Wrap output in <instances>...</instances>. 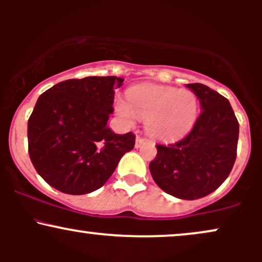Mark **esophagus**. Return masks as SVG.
I'll return each instance as SVG.
<instances>
[{
  "label": "esophagus",
  "mask_w": 262,
  "mask_h": 262,
  "mask_svg": "<svg viewBox=\"0 0 262 262\" xmlns=\"http://www.w3.org/2000/svg\"><path fill=\"white\" fill-rule=\"evenodd\" d=\"M144 143H145V139H143V138L140 137H137V139H135V148H140Z\"/></svg>",
  "instance_id": "esophagus-1"
}]
</instances>
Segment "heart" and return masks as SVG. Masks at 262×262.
I'll return each mask as SVG.
<instances>
[{
	"label": "heart",
	"instance_id": "obj_1",
	"mask_svg": "<svg viewBox=\"0 0 262 262\" xmlns=\"http://www.w3.org/2000/svg\"><path fill=\"white\" fill-rule=\"evenodd\" d=\"M114 111L129 124L137 117L145 122L149 135L159 140H175L193 128L200 112L197 95L189 89L172 86H135L128 101L117 98Z\"/></svg>",
	"mask_w": 262,
	"mask_h": 262
}]
</instances>
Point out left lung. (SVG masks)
<instances>
[{
  "label": "left lung",
  "mask_w": 262,
  "mask_h": 262,
  "mask_svg": "<svg viewBox=\"0 0 262 262\" xmlns=\"http://www.w3.org/2000/svg\"><path fill=\"white\" fill-rule=\"evenodd\" d=\"M186 87L197 95L200 117L181 140L158 144L149 169L162 191L181 200H198L215 191L236 159L239 123L229 101L202 83Z\"/></svg>",
  "instance_id": "obj_1"
}]
</instances>
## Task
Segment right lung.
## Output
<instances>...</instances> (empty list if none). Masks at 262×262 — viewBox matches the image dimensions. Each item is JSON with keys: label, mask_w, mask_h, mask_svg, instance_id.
<instances>
[{"label": "right lung", "mask_w": 262, "mask_h": 262, "mask_svg": "<svg viewBox=\"0 0 262 262\" xmlns=\"http://www.w3.org/2000/svg\"><path fill=\"white\" fill-rule=\"evenodd\" d=\"M122 77L89 76L56 83L39 96L28 119L33 166L54 188L86 194L101 188L134 148L133 133L108 127Z\"/></svg>", "instance_id": "right-lung-1"}]
</instances>
